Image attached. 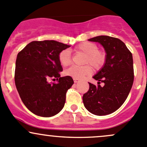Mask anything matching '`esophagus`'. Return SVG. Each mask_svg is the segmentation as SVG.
I'll return each mask as SVG.
<instances>
[{"label":"esophagus","mask_w":147,"mask_h":147,"mask_svg":"<svg viewBox=\"0 0 147 147\" xmlns=\"http://www.w3.org/2000/svg\"><path fill=\"white\" fill-rule=\"evenodd\" d=\"M73 80H74V82H75V83H77V82H79V80H78V79H75V78H74Z\"/></svg>","instance_id":"obj_1"}]
</instances>
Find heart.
I'll use <instances>...</instances> for the list:
<instances>
[{
    "label": "heart",
    "mask_w": 147,
    "mask_h": 147,
    "mask_svg": "<svg viewBox=\"0 0 147 147\" xmlns=\"http://www.w3.org/2000/svg\"><path fill=\"white\" fill-rule=\"evenodd\" d=\"M97 46L90 42H84L75 47V51L85 55L83 64L90 65L94 69H98L104 65L105 62V53L97 50ZM59 62L63 67L68 66L71 63V54L69 50H62L59 54ZM90 65L82 67L72 66L65 71V75L75 79H81L87 75H90L92 72Z\"/></svg>",
    "instance_id": "b5f03b06"
}]
</instances>
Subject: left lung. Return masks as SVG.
Wrapping results in <instances>:
<instances>
[{"label": "left lung", "mask_w": 147, "mask_h": 147, "mask_svg": "<svg viewBox=\"0 0 147 147\" xmlns=\"http://www.w3.org/2000/svg\"><path fill=\"white\" fill-rule=\"evenodd\" d=\"M88 40L102 45L106 58L101 69L93 76L97 81V85L89 82L90 89L83 95V104L93 115H109L122 105L132 87V54L118 38L100 35ZM101 82L103 86L100 85Z\"/></svg>", "instance_id": "1"}]
</instances>
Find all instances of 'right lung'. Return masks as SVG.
Segmentation results:
<instances>
[{"label":"right lung","instance_id":"right-lung-1","mask_svg":"<svg viewBox=\"0 0 147 147\" xmlns=\"http://www.w3.org/2000/svg\"><path fill=\"white\" fill-rule=\"evenodd\" d=\"M69 47L55 40L32 41L18 54L16 88L26 107L38 116L50 117L64 107L66 92L74 81L71 77H60L63 67L58 57ZM50 77L57 78L58 82L49 83Z\"/></svg>","mask_w":147,"mask_h":147}]
</instances>
